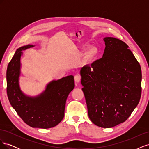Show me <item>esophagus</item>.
<instances>
[{
  "mask_svg": "<svg viewBox=\"0 0 149 149\" xmlns=\"http://www.w3.org/2000/svg\"><path fill=\"white\" fill-rule=\"evenodd\" d=\"M74 81L76 83H78L81 81V76L79 75H76L74 76Z\"/></svg>",
  "mask_w": 149,
  "mask_h": 149,
  "instance_id": "34e87169",
  "label": "esophagus"
}]
</instances>
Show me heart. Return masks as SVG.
<instances>
[{"instance_id":"heart-1","label":"heart","mask_w":149,"mask_h":149,"mask_svg":"<svg viewBox=\"0 0 149 149\" xmlns=\"http://www.w3.org/2000/svg\"><path fill=\"white\" fill-rule=\"evenodd\" d=\"M87 46H85L84 48H87ZM97 49L95 47H92L91 48H89L88 50L86 52L85 54V60L86 61L89 62V61H91L93 60L94 58H95L97 55Z\"/></svg>"}]
</instances>
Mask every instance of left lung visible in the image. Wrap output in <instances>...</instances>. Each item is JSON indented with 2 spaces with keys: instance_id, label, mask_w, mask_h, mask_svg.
I'll return each instance as SVG.
<instances>
[{
  "instance_id": "1",
  "label": "left lung",
  "mask_w": 149,
  "mask_h": 149,
  "mask_svg": "<svg viewBox=\"0 0 149 149\" xmlns=\"http://www.w3.org/2000/svg\"><path fill=\"white\" fill-rule=\"evenodd\" d=\"M103 40L102 57L81 68V83L90 120L99 127L111 128L124 123L137 107L142 72L127 44L111 37Z\"/></svg>"
}]
</instances>
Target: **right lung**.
<instances>
[{
	"label": "right lung",
	"instance_id": "obj_1",
	"mask_svg": "<svg viewBox=\"0 0 149 149\" xmlns=\"http://www.w3.org/2000/svg\"><path fill=\"white\" fill-rule=\"evenodd\" d=\"M33 47L27 45L16 50L7 66V93L11 106L26 124L34 128L48 129L58 125L64 118L66 99L74 88V76L52 80L38 95H26L19 83L21 56L24 50Z\"/></svg>",
	"mask_w": 149,
	"mask_h": 149
}]
</instances>
